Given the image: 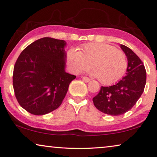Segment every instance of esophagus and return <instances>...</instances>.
I'll list each match as a JSON object with an SVG mask.
<instances>
[{"label":"esophagus","mask_w":157,"mask_h":157,"mask_svg":"<svg viewBox=\"0 0 157 157\" xmlns=\"http://www.w3.org/2000/svg\"><path fill=\"white\" fill-rule=\"evenodd\" d=\"M82 79H83V81H85L86 83H88V82L90 81V79L88 77H86V76H83L82 77Z\"/></svg>","instance_id":"esophagus-1"}]
</instances>
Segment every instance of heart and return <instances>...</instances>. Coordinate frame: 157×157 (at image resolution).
I'll return each instance as SVG.
<instances>
[{"mask_svg":"<svg viewBox=\"0 0 157 157\" xmlns=\"http://www.w3.org/2000/svg\"><path fill=\"white\" fill-rule=\"evenodd\" d=\"M66 59L74 74L86 70L92 64L91 75L99 78L106 85L119 81L124 76L128 67L124 52L106 43H87L82 46L81 51L69 48Z\"/></svg>","mask_w":157,"mask_h":157,"instance_id":"obj_1","label":"heart"}]
</instances>
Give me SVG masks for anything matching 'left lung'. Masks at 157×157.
Returning <instances> with one entry per match:
<instances>
[{"mask_svg":"<svg viewBox=\"0 0 157 157\" xmlns=\"http://www.w3.org/2000/svg\"><path fill=\"white\" fill-rule=\"evenodd\" d=\"M121 48L128 59L126 75L114 86H102L93 98L95 107L105 114H124L131 109L143 94L146 84V70L142 60L126 45Z\"/></svg>","mask_w":157,"mask_h":157,"instance_id":"8db88e82","label":"left lung"}]
</instances>
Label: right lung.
I'll return each instance as SVG.
<instances>
[{"mask_svg":"<svg viewBox=\"0 0 157 157\" xmlns=\"http://www.w3.org/2000/svg\"><path fill=\"white\" fill-rule=\"evenodd\" d=\"M63 40L45 37L28 45L15 62L13 83L21 107L31 114L44 115L57 109L76 76L65 71Z\"/></svg>","mask_w":157,"mask_h":157,"instance_id":"right-lung-1","label":"right lung"}]
</instances>
